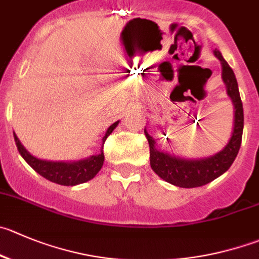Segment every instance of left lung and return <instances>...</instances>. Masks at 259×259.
<instances>
[{"instance_id": "1", "label": "left lung", "mask_w": 259, "mask_h": 259, "mask_svg": "<svg viewBox=\"0 0 259 259\" xmlns=\"http://www.w3.org/2000/svg\"><path fill=\"white\" fill-rule=\"evenodd\" d=\"M215 56L221 61L223 80L226 85L228 95L233 100L234 109H235L234 110L235 114H234L233 135L228 145L219 154L207 159L186 160L155 149L154 139L145 130V136L150 146V165L152 170L165 182L177 187H182V188L205 186L225 173L235 160L240 145H242L244 113H243V103L239 94L238 82H236L233 70L224 60L220 52L215 51Z\"/></svg>"}]
</instances>
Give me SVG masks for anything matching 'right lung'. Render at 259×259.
Returning <instances> with one entry per match:
<instances>
[{"label": "right lung", "instance_id": "obj_1", "mask_svg": "<svg viewBox=\"0 0 259 259\" xmlns=\"http://www.w3.org/2000/svg\"><path fill=\"white\" fill-rule=\"evenodd\" d=\"M118 123H119V120L113 123L108 128L107 134L103 137V142H105L107 137L112 134L113 130L118 125ZM14 137L17 150H19L21 156L24 157V160L30 165L31 168L46 179L53 182V183L61 184V186H76V184L85 183V182L90 181V179H93L99 173V170L103 166V162H104L103 150L100 151L99 155H94V156L89 157V159L80 160V161L75 162L46 161V160L36 159V157H34L33 155H30L24 149V146L20 144V141H19V139H17L15 134Z\"/></svg>", "mask_w": 259, "mask_h": 259}]
</instances>
